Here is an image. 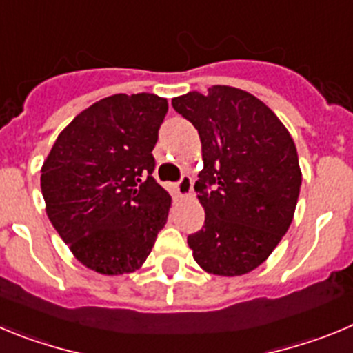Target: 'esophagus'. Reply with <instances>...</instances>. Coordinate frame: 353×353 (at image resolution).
Listing matches in <instances>:
<instances>
[{"mask_svg": "<svg viewBox=\"0 0 353 353\" xmlns=\"http://www.w3.org/2000/svg\"><path fill=\"white\" fill-rule=\"evenodd\" d=\"M176 192L179 196H188L192 193V179L188 176H181L176 183Z\"/></svg>", "mask_w": 353, "mask_h": 353, "instance_id": "1", "label": "esophagus"}]
</instances>
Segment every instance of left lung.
Here are the masks:
<instances>
[{"label":"left lung","instance_id":"1","mask_svg":"<svg viewBox=\"0 0 353 353\" xmlns=\"http://www.w3.org/2000/svg\"><path fill=\"white\" fill-rule=\"evenodd\" d=\"M172 107L196 128L204 169L195 192L204 227L188 236L200 268L211 274L253 271L287 234L301 190L297 149L263 101L230 85L190 91Z\"/></svg>","mask_w":353,"mask_h":353}]
</instances>
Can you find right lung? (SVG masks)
Wrapping results in <instances>:
<instances>
[{"mask_svg": "<svg viewBox=\"0 0 353 353\" xmlns=\"http://www.w3.org/2000/svg\"><path fill=\"white\" fill-rule=\"evenodd\" d=\"M167 110L151 93L103 98L59 133L43 161L47 216L85 268L133 272L167 223L172 199L153 177Z\"/></svg>", "mask_w": 353, "mask_h": 353, "instance_id": "1", "label": "right lung"}]
</instances>
